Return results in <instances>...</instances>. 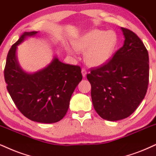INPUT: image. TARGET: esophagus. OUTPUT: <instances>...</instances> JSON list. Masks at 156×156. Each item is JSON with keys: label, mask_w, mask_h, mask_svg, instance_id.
<instances>
[{"label": "esophagus", "mask_w": 156, "mask_h": 156, "mask_svg": "<svg viewBox=\"0 0 156 156\" xmlns=\"http://www.w3.org/2000/svg\"><path fill=\"white\" fill-rule=\"evenodd\" d=\"M81 73H82L83 77V78H85V77L86 76V75H87V71H86V70H85V69L83 68L82 70H81Z\"/></svg>", "instance_id": "1"}]
</instances>
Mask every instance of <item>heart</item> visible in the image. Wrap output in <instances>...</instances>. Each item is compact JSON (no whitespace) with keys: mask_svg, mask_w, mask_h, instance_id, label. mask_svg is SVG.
Returning a JSON list of instances; mask_svg holds the SVG:
<instances>
[{"mask_svg":"<svg viewBox=\"0 0 156 156\" xmlns=\"http://www.w3.org/2000/svg\"><path fill=\"white\" fill-rule=\"evenodd\" d=\"M118 38L113 31L94 29L84 33L73 42V47L78 52H85L84 60L93 68L103 66L111 60L117 46ZM71 55L75 51L67 47Z\"/></svg>","mask_w":156,"mask_h":156,"instance_id":"obj_1","label":"heart"}]
</instances>
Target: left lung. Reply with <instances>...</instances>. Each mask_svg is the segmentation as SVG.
Returning a JSON list of instances; mask_svg holds the SVG:
<instances>
[{
  "label": "left lung",
  "mask_w": 156,
  "mask_h": 156,
  "mask_svg": "<svg viewBox=\"0 0 156 156\" xmlns=\"http://www.w3.org/2000/svg\"><path fill=\"white\" fill-rule=\"evenodd\" d=\"M124 44L104 66L87 74L93 105L104 119L117 121L131 115L146 94L149 57L141 39L122 28Z\"/></svg>",
  "instance_id": "1"
}]
</instances>
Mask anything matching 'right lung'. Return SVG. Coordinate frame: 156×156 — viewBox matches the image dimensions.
I'll return each instance as SVG.
<instances>
[{
  "mask_svg": "<svg viewBox=\"0 0 156 156\" xmlns=\"http://www.w3.org/2000/svg\"><path fill=\"white\" fill-rule=\"evenodd\" d=\"M37 33L24 32L12 45L7 55L5 81L11 98L26 117L40 123H55L68 112L73 93L82 80L81 70L79 66L63 63L55 55L38 71L23 70L17 60V47Z\"/></svg>",
  "mask_w": 156,
  "mask_h": 156,
  "instance_id": "right-lung-1",
  "label": "right lung"
}]
</instances>
